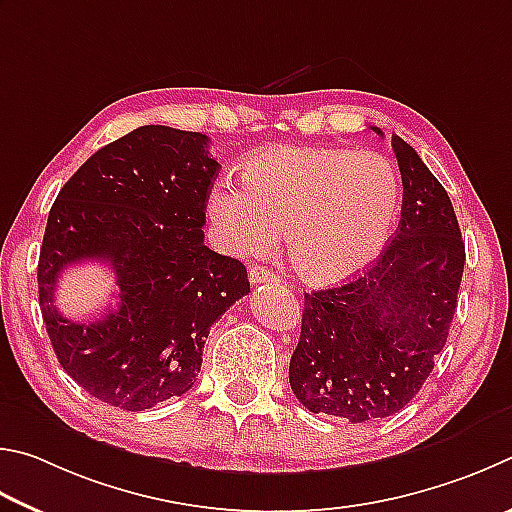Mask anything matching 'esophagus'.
Masks as SVG:
<instances>
[{
	"instance_id": "34e87169",
	"label": "esophagus",
	"mask_w": 512,
	"mask_h": 512,
	"mask_svg": "<svg viewBox=\"0 0 512 512\" xmlns=\"http://www.w3.org/2000/svg\"><path fill=\"white\" fill-rule=\"evenodd\" d=\"M249 281H251V285H263V283L279 281V276H276L272 270H267V267H263V265H254L249 270Z\"/></svg>"
}]
</instances>
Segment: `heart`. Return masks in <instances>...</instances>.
<instances>
[{
	"mask_svg": "<svg viewBox=\"0 0 512 512\" xmlns=\"http://www.w3.org/2000/svg\"><path fill=\"white\" fill-rule=\"evenodd\" d=\"M400 211V179L375 152L270 146L242 168V186L220 179L209 218L220 245L265 254L288 229V256L303 279L339 283L369 267Z\"/></svg>",
	"mask_w": 512,
	"mask_h": 512,
	"instance_id": "heart-1",
	"label": "heart"
}]
</instances>
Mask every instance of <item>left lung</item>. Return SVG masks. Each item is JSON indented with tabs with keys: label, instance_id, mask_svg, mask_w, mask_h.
<instances>
[{
	"label": "left lung",
	"instance_id": "left-lung-1",
	"mask_svg": "<svg viewBox=\"0 0 512 512\" xmlns=\"http://www.w3.org/2000/svg\"><path fill=\"white\" fill-rule=\"evenodd\" d=\"M382 137L380 128H373ZM396 236L362 276L303 297L290 387L312 414L348 423L398 414L443 351L465 265L459 220L441 182L405 139Z\"/></svg>",
	"mask_w": 512,
	"mask_h": 512
}]
</instances>
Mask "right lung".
<instances>
[{
  "label": "right lung",
  "instance_id": "add662e5",
  "mask_svg": "<svg viewBox=\"0 0 512 512\" xmlns=\"http://www.w3.org/2000/svg\"><path fill=\"white\" fill-rule=\"evenodd\" d=\"M218 170L206 134L141 125L96 150L53 202L42 319L60 366L96 400L143 411L182 396L211 326L249 292L245 265L204 245ZM85 260L111 265L120 303L98 322H71L52 292L65 266Z\"/></svg>",
  "mask_w": 512,
  "mask_h": 512
}]
</instances>
